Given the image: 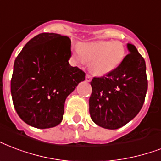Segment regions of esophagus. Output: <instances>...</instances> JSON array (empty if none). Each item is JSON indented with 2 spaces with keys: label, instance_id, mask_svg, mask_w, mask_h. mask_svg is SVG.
I'll return each instance as SVG.
<instances>
[{
  "label": "esophagus",
  "instance_id": "obj_1",
  "mask_svg": "<svg viewBox=\"0 0 161 161\" xmlns=\"http://www.w3.org/2000/svg\"><path fill=\"white\" fill-rule=\"evenodd\" d=\"M85 79L87 82H90L92 79V76L91 75H89V74H86L85 76Z\"/></svg>",
  "mask_w": 161,
  "mask_h": 161
}]
</instances>
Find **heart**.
Returning a JSON list of instances; mask_svg holds the SVG:
<instances>
[{
    "label": "heart",
    "mask_w": 161,
    "mask_h": 161,
    "mask_svg": "<svg viewBox=\"0 0 161 161\" xmlns=\"http://www.w3.org/2000/svg\"><path fill=\"white\" fill-rule=\"evenodd\" d=\"M124 45L119 41H93L80 43L72 49L76 64L89 62V68L96 76H105L121 65L125 57Z\"/></svg>",
    "instance_id": "obj_1"
}]
</instances>
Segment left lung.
I'll list each match as a JSON object with an SVG mask.
<instances>
[{
	"mask_svg": "<svg viewBox=\"0 0 161 161\" xmlns=\"http://www.w3.org/2000/svg\"><path fill=\"white\" fill-rule=\"evenodd\" d=\"M127 49L130 53L116 70L90 83L89 114L95 124L106 129H117L132 121L145 100V61L134 45L127 44Z\"/></svg>",
	"mask_w": 161,
	"mask_h": 161,
	"instance_id": "1",
	"label": "left lung"
}]
</instances>
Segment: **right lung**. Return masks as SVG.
Returning <instances> with one entry per match:
<instances>
[{
	"label": "right lung",
	"mask_w": 161,
	"mask_h": 161,
	"mask_svg": "<svg viewBox=\"0 0 161 161\" xmlns=\"http://www.w3.org/2000/svg\"><path fill=\"white\" fill-rule=\"evenodd\" d=\"M70 57L71 40L54 33L34 37L17 56L11 93L17 113L29 126L45 129L62 121L67 97L85 79Z\"/></svg>",
	"instance_id": "1"
}]
</instances>
